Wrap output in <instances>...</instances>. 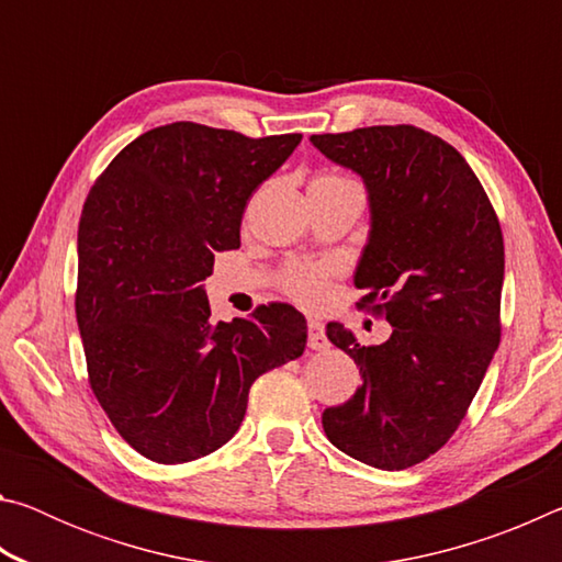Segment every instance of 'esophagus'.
Segmentation results:
<instances>
[{"instance_id": "esophagus-1", "label": "esophagus", "mask_w": 562, "mask_h": 562, "mask_svg": "<svg viewBox=\"0 0 562 562\" xmlns=\"http://www.w3.org/2000/svg\"><path fill=\"white\" fill-rule=\"evenodd\" d=\"M307 345H310V349H317V351H325L329 347L322 322L310 319V325H307Z\"/></svg>"}]
</instances>
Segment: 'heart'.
Instances as JSON below:
<instances>
[{"instance_id": "obj_1", "label": "heart", "mask_w": 562, "mask_h": 562, "mask_svg": "<svg viewBox=\"0 0 562 562\" xmlns=\"http://www.w3.org/2000/svg\"><path fill=\"white\" fill-rule=\"evenodd\" d=\"M310 188H359L355 180L341 173H319ZM335 272V265L327 262H290L280 272V288L292 300L302 304H317L327 292V280Z\"/></svg>"}]
</instances>
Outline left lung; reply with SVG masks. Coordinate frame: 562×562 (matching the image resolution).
Wrapping results in <instances>:
<instances>
[{
  "label": "left lung",
  "instance_id": "8db88e82",
  "mask_svg": "<svg viewBox=\"0 0 562 562\" xmlns=\"http://www.w3.org/2000/svg\"><path fill=\"white\" fill-rule=\"evenodd\" d=\"M310 140L364 178L372 231L355 284L359 307L392 325L384 345L361 347L329 322L361 386L322 426L351 459L402 471L451 439L498 349L501 223L471 166L429 131L398 123Z\"/></svg>",
  "mask_w": 562,
  "mask_h": 562
}]
</instances>
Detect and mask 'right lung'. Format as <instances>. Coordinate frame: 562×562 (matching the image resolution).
<instances>
[{
	"label": "right lung",
	"instance_id": "obj_1",
	"mask_svg": "<svg viewBox=\"0 0 562 562\" xmlns=\"http://www.w3.org/2000/svg\"><path fill=\"white\" fill-rule=\"evenodd\" d=\"M302 140L176 121L146 131L97 178L79 221V322L89 384L123 441L188 463L240 429L260 374L297 359L307 322L272 302L213 322L215 252L240 247L245 205Z\"/></svg>",
	"mask_w": 562,
	"mask_h": 562
}]
</instances>
